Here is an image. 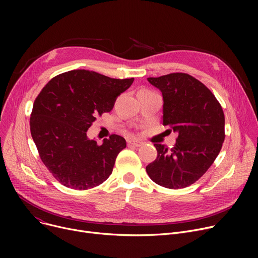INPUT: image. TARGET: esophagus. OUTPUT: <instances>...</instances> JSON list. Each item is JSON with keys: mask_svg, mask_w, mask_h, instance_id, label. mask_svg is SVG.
<instances>
[{"mask_svg": "<svg viewBox=\"0 0 258 258\" xmlns=\"http://www.w3.org/2000/svg\"><path fill=\"white\" fill-rule=\"evenodd\" d=\"M127 144L130 145V146H136V147H140L143 143L141 142V141H139V140H136V139H133V140H130L128 142H127Z\"/></svg>", "mask_w": 258, "mask_h": 258, "instance_id": "1", "label": "esophagus"}]
</instances>
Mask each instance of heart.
I'll use <instances>...</instances> for the list:
<instances>
[{
    "instance_id": "1",
    "label": "heart",
    "mask_w": 258,
    "mask_h": 258,
    "mask_svg": "<svg viewBox=\"0 0 258 258\" xmlns=\"http://www.w3.org/2000/svg\"><path fill=\"white\" fill-rule=\"evenodd\" d=\"M140 91H148V90H146V89H142V90H140Z\"/></svg>"
}]
</instances>
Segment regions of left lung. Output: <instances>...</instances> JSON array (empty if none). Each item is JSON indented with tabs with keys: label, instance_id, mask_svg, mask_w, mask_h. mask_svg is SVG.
<instances>
[{
	"label": "left lung",
	"instance_id": "obj_1",
	"mask_svg": "<svg viewBox=\"0 0 258 258\" xmlns=\"http://www.w3.org/2000/svg\"><path fill=\"white\" fill-rule=\"evenodd\" d=\"M147 80L163 95V125L179 136L171 148L155 143L158 156L146 172L160 186L185 188L208 170L221 152L225 140L222 105L189 74L170 73Z\"/></svg>",
	"mask_w": 258,
	"mask_h": 258
}]
</instances>
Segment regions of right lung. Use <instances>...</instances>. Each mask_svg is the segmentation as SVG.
<instances>
[{
    "instance_id": "1",
    "label": "right lung",
    "mask_w": 258,
    "mask_h": 258,
    "mask_svg": "<svg viewBox=\"0 0 258 258\" xmlns=\"http://www.w3.org/2000/svg\"><path fill=\"white\" fill-rule=\"evenodd\" d=\"M134 78L116 79L88 70L53 77L34 100L30 132L43 163L60 184L87 190L113 171L125 139L111 135L101 145L87 137L97 116L110 112Z\"/></svg>"
}]
</instances>
